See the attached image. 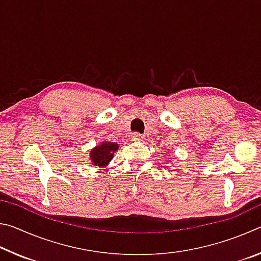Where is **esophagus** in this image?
<instances>
[{"label":"esophagus","mask_w":261,"mask_h":261,"mask_svg":"<svg viewBox=\"0 0 261 261\" xmlns=\"http://www.w3.org/2000/svg\"><path fill=\"white\" fill-rule=\"evenodd\" d=\"M131 139L132 140H136V141H143L144 140V137L141 136L138 132H134V134L131 135Z\"/></svg>","instance_id":"esophagus-1"}]
</instances>
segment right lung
<instances>
[{"label": "right lung", "instance_id": "right-lung-1", "mask_svg": "<svg viewBox=\"0 0 261 261\" xmlns=\"http://www.w3.org/2000/svg\"><path fill=\"white\" fill-rule=\"evenodd\" d=\"M118 145L115 143H105L100 146H96L91 151V160L95 166L105 167L108 165V162L112 161L115 151H117Z\"/></svg>", "mask_w": 261, "mask_h": 261}]
</instances>
